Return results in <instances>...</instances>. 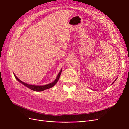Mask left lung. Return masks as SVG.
<instances>
[{
	"label": "left lung",
	"mask_w": 129,
	"mask_h": 129,
	"mask_svg": "<svg viewBox=\"0 0 129 129\" xmlns=\"http://www.w3.org/2000/svg\"><path fill=\"white\" fill-rule=\"evenodd\" d=\"M116 80H117V79H116V80H115V81H116ZM115 81H114V82H115ZM114 82H113V83H112V84H113V83H114Z\"/></svg>",
	"instance_id": "obj_1"
}]
</instances>
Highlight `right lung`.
Listing matches in <instances>:
<instances>
[{
    "label": "right lung",
    "instance_id": "1",
    "mask_svg": "<svg viewBox=\"0 0 129 129\" xmlns=\"http://www.w3.org/2000/svg\"><path fill=\"white\" fill-rule=\"evenodd\" d=\"M62 69H61V71L59 72V73H58V74L57 75L55 81L53 82H52V83H49V84H46V85H30V84H27L25 82H23L21 81L20 80H19L18 78L16 76H15L14 73H13V74H14V75L15 77V79H16L19 82H20L22 84H24V85H25L26 87L32 90L35 91H42L45 90H46V89H48L52 88L53 86H54V85H55L56 84L58 80H59V79H60V77L61 74V72H62Z\"/></svg>",
    "mask_w": 129,
    "mask_h": 129
}]
</instances>
